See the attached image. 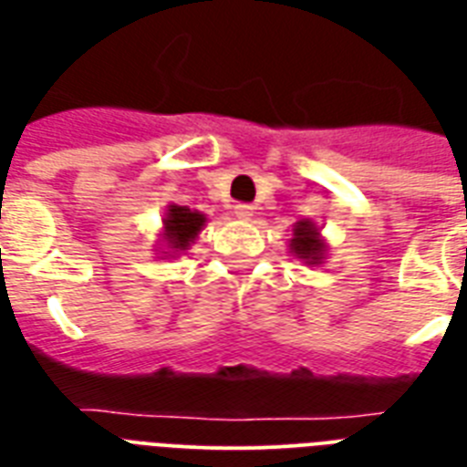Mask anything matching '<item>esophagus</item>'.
<instances>
[{
  "instance_id": "34e87169",
  "label": "esophagus",
  "mask_w": 467,
  "mask_h": 467,
  "mask_svg": "<svg viewBox=\"0 0 467 467\" xmlns=\"http://www.w3.org/2000/svg\"><path fill=\"white\" fill-rule=\"evenodd\" d=\"M234 215L240 220H252V215H254V208L249 203H237L234 205Z\"/></svg>"
}]
</instances>
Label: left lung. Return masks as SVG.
Returning <instances> with one entry per match:
<instances>
[{"instance_id": "obj_1", "label": "left lung", "mask_w": 467, "mask_h": 467, "mask_svg": "<svg viewBox=\"0 0 467 467\" xmlns=\"http://www.w3.org/2000/svg\"><path fill=\"white\" fill-rule=\"evenodd\" d=\"M291 252L306 264H322L327 254V244L319 237V230L312 220H300L293 225Z\"/></svg>"}]
</instances>
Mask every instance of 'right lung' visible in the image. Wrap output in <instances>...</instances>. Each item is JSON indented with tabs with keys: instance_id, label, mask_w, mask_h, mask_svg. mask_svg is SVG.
<instances>
[{
	"instance_id": "add662e5",
	"label": "right lung",
	"mask_w": 467,
	"mask_h": 467,
	"mask_svg": "<svg viewBox=\"0 0 467 467\" xmlns=\"http://www.w3.org/2000/svg\"><path fill=\"white\" fill-rule=\"evenodd\" d=\"M164 242L171 252H183L203 230L205 215L198 211H191L186 205H169L164 213ZM169 254V252H164Z\"/></svg>"
}]
</instances>
